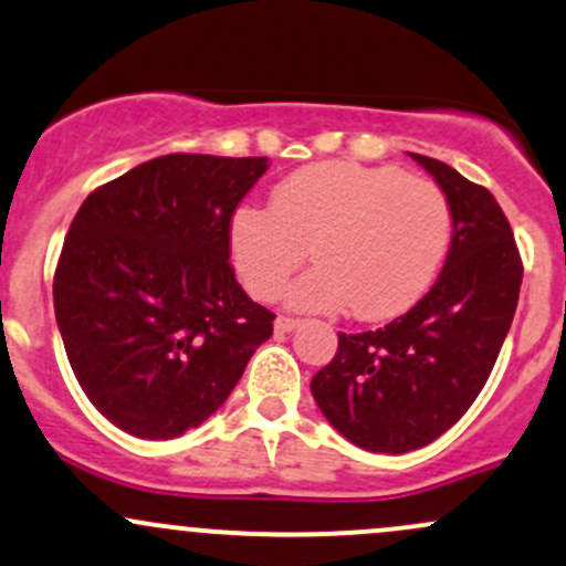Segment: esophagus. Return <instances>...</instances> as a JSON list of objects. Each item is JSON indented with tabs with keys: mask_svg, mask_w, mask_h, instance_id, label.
I'll return each instance as SVG.
<instances>
[{
	"mask_svg": "<svg viewBox=\"0 0 566 566\" xmlns=\"http://www.w3.org/2000/svg\"><path fill=\"white\" fill-rule=\"evenodd\" d=\"M297 325H301V322L293 319V316H276V322H273V331H276V333H293Z\"/></svg>",
	"mask_w": 566,
	"mask_h": 566,
	"instance_id": "esophagus-1",
	"label": "esophagus"
}]
</instances>
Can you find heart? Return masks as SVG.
I'll return each instance as SVG.
<instances>
[{
    "mask_svg": "<svg viewBox=\"0 0 566 566\" xmlns=\"http://www.w3.org/2000/svg\"><path fill=\"white\" fill-rule=\"evenodd\" d=\"M451 239V209L430 179L392 166L325 160L276 185L271 209L241 207L231 220V254L241 282L271 301L287 290L297 312L389 319L411 308L432 282Z\"/></svg>",
    "mask_w": 566,
    "mask_h": 566,
    "instance_id": "b5f03b06",
    "label": "heart"
}]
</instances>
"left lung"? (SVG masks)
<instances>
[{
	"mask_svg": "<svg viewBox=\"0 0 566 566\" xmlns=\"http://www.w3.org/2000/svg\"><path fill=\"white\" fill-rule=\"evenodd\" d=\"M411 158L432 174L451 209L443 271L389 325L338 333V352L312 378L325 419L376 454L421 449L462 419L505 344L524 279L511 222L492 192L443 160Z\"/></svg>",
	"mask_w": 566,
	"mask_h": 566,
	"instance_id": "8db88e82",
	"label": "left lung"
}]
</instances>
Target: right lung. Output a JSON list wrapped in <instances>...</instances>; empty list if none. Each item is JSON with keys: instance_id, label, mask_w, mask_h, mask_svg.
Returning a JSON list of instances; mask_svg holds the SVG:
<instances>
[{"instance_id": "1", "label": "right lung", "mask_w": 566, "mask_h": 566, "mask_svg": "<svg viewBox=\"0 0 566 566\" xmlns=\"http://www.w3.org/2000/svg\"><path fill=\"white\" fill-rule=\"evenodd\" d=\"M265 158L174 153L91 192L53 276L66 357L98 413L145 440L203 424L273 316L235 282L231 217Z\"/></svg>"}]
</instances>
